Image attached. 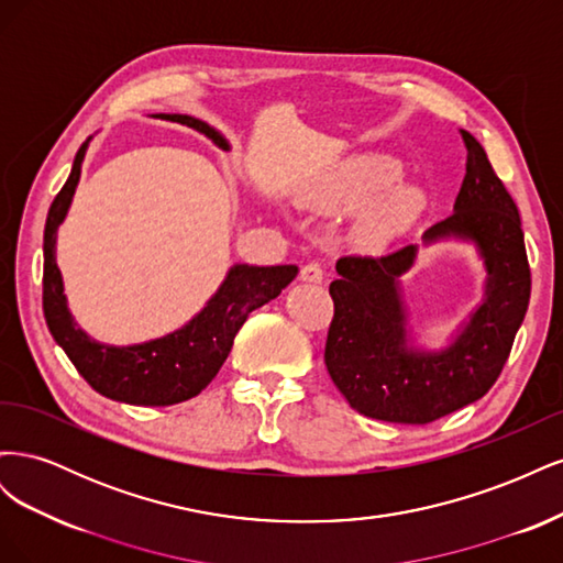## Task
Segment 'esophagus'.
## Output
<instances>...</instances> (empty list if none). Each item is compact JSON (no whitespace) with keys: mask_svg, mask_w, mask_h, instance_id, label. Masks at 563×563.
Here are the masks:
<instances>
[{"mask_svg":"<svg viewBox=\"0 0 563 563\" xmlns=\"http://www.w3.org/2000/svg\"><path fill=\"white\" fill-rule=\"evenodd\" d=\"M323 267L319 263H308L300 269V279L302 282H310V284H321L323 282Z\"/></svg>","mask_w":563,"mask_h":563,"instance_id":"esophagus-1","label":"esophagus"}]
</instances>
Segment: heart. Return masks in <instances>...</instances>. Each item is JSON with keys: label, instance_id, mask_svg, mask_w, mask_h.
Wrapping results in <instances>:
<instances>
[{"label": "heart", "instance_id": "b5f03b06", "mask_svg": "<svg viewBox=\"0 0 563 563\" xmlns=\"http://www.w3.org/2000/svg\"><path fill=\"white\" fill-rule=\"evenodd\" d=\"M399 178L395 162L385 157H364L347 164L343 172L308 195V201L327 211H354L376 199ZM416 211V197L397 190L380 197L360 220V236L366 244L391 240Z\"/></svg>", "mask_w": 563, "mask_h": 563}]
</instances>
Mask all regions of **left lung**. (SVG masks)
I'll return each mask as SVG.
<instances>
[{
    "label": "left lung",
    "instance_id": "left-lung-1",
    "mask_svg": "<svg viewBox=\"0 0 563 563\" xmlns=\"http://www.w3.org/2000/svg\"><path fill=\"white\" fill-rule=\"evenodd\" d=\"M465 178L453 213L422 234L472 242L486 267L484 300L441 350L411 345L399 277L416 263L418 246L395 253L345 255L331 282L333 321L327 338L329 376L354 411L366 418L428 424L482 399L498 380L531 298L521 218L493 172L484 147L463 131Z\"/></svg>",
    "mask_w": 563,
    "mask_h": 563
}]
</instances>
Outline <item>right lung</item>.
I'll use <instances>...</instances> for the list:
<instances>
[{
    "label": "right lung",
    "instance_id": "1",
    "mask_svg": "<svg viewBox=\"0 0 563 563\" xmlns=\"http://www.w3.org/2000/svg\"><path fill=\"white\" fill-rule=\"evenodd\" d=\"M168 122H178L207 135L220 147L228 141L213 126L190 114H162ZM91 141V139H89ZM89 141L77 150L70 178L51 203L44 228V317L56 343L70 356V362L100 395L133 406H172L197 397L207 387L220 366L225 364L234 335L244 327L246 317L275 300L282 288L298 275L296 265L255 267L236 263L218 291L185 327L162 338L139 345H106L77 327L67 298L63 277L56 263V234L70 209L81 162Z\"/></svg>",
    "mask_w": 563,
    "mask_h": 563
}]
</instances>
